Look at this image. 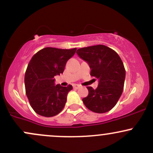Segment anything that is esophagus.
<instances>
[{"mask_svg": "<svg viewBox=\"0 0 153 153\" xmlns=\"http://www.w3.org/2000/svg\"><path fill=\"white\" fill-rule=\"evenodd\" d=\"M73 88H75V89H78L80 88V85H78V84H73Z\"/></svg>", "mask_w": 153, "mask_h": 153, "instance_id": "1", "label": "esophagus"}]
</instances>
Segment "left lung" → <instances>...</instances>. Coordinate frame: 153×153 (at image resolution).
<instances>
[{"label":"left lung","instance_id":"obj_1","mask_svg":"<svg viewBox=\"0 0 153 153\" xmlns=\"http://www.w3.org/2000/svg\"><path fill=\"white\" fill-rule=\"evenodd\" d=\"M76 52L89 65L91 76L99 79L97 88L87 87L88 95L82 102L91 111L106 113L117 104L124 89L126 72L122 59L114 50L102 45L78 49Z\"/></svg>","mask_w":153,"mask_h":153}]
</instances>
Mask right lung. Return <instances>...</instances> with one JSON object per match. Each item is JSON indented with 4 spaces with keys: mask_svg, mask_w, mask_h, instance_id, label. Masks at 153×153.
<instances>
[{
    "mask_svg": "<svg viewBox=\"0 0 153 153\" xmlns=\"http://www.w3.org/2000/svg\"><path fill=\"white\" fill-rule=\"evenodd\" d=\"M77 49L46 47L36 52L31 59L25 73L26 94L31 106L39 115L51 117L63 109L67 95L73 89L54 84V77L62 74L66 62Z\"/></svg>",
    "mask_w": 153,
    "mask_h": 153,
    "instance_id": "obj_1",
    "label": "right lung"
}]
</instances>
